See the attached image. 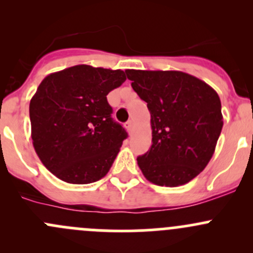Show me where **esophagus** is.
I'll list each match as a JSON object with an SVG mask.
<instances>
[{
  "label": "esophagus",
  "mask_w": 253,
  "mask_h": 253,
  "mask_svg": "<svg viewBox=\"0 0 253 253\" xmlns=\"http://www.w3.org/2000/svg\"><path fill=\"white\" fill-rule=\"evenodd\" d=\"M132 127H133V120H128V121L126 122V128L128 129V131H131Z\"/></svg>",
  "instance_id": "esophagus-1"
}]
</instances>
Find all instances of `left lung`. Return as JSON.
<instances>
[{"label": "left lung", "instance_id": "obj_1", "mask_svg": "<svg viewBox=\"0 0 253 253\" xmlns=\"http://www.w3.org/2000/svg\"><path fill=\"white\" fill-rule=\"evenodd\" d=\"M150 112L152 145L137 158L149 182L185 185L205 170L223 128L221 104L206 82L181 71L126 70Z\"/></svg>", "mask_w": 253, "mask_h": 253}]
</instances>
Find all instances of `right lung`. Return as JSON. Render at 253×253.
<instances>
[{
	"label": "right lung",
	"mask_w": 253,
	"mask_h": 253,
	"mask_svg": "<svg viewBox=\"0 0 253 253\" xmlns=\"http://www.w3.org/2000/svg\"><path fill=\"white\" fill-rule=\"evenodd\" d=\"M126 81L121 70L77 65L42 79L29 105L32 139L56 177L85 185L109 172L127 132L106 95Z\"/></svg>",
	"instance_id": "obj_1"
}]
</instances>
